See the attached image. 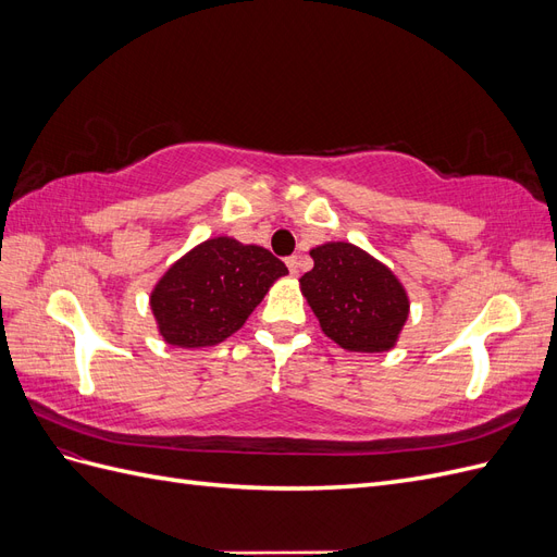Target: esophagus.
I'll list each match as a JSON object with an SVG mask.
<instances>
[{"label":"esophagus","mask_w":557,"mask_h":557,"mask_svg":"<svg viewBox=\"0 0 557 557\" xmlns=\"http://www.w3.org/2000/svg\"><path fill=\"white\" fill-rule=\"evenodd\" d=\"M285 264H288V269H290V274H293V276H297V274H299V258H297V256H293V258L285 260Z\"/></svg>","instance_id":"34e87169"}]
</instances>
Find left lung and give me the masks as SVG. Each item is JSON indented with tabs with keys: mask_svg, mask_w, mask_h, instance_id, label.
<instances>
[{
	"mask_svg": "<svg viewBox=\"0 0 557 557\" xmlns=\"http://www.w3.org/2000/svg\"><path fill=\"white\" fill-rule=\"evenodd\" d=\"M309 252L313 269L299 278V290L320 330L352 352L395 348L411 301L393 269L348 242H325Z\"/></svg>",
	"mask_w": 557,
	"mask_h": 557,
	"instance_id": "1",
	"label": "left lung"
}]
</instances>
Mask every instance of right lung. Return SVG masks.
I'll return each mask as SVG.
<instances>
[{
	"label": "right lung",
	"mask_w": 557,
	"mask_h": 557,
	"mask_svg": "<svg viewBox=\"0 0 557 557\" xmlns=\"http://www.w3.org/2000/svg\"><path fill=\"white\" fill-rule=\"evenodd\" d=\"M288 274L272 252L232 237H211L158 278L148 305L164 344L207 348L244 327L269 288Z\"/></svg>",
	"instance_id": "1"
}]
</instances>
